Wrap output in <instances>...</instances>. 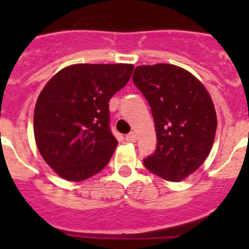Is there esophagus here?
<instances>
[{"label": "esophagus", "instance_id": "esophagus-1", "mask_svg": "<svg viewBox=\"0 0 249 249\" xmlns=\"http://www.w3.org/2000/svg\"><path fill=\"white\" fill-rule=\"evenodd\" d=\"M125 140H126L127 142L135 143L137 141V135L135 134V132H130V134H127L126 136H125Z\"/></svg>", "mask_w": 249, "mask_h": 249}]
</instances>
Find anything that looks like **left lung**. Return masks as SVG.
<instances>
[{
	"label": "left lung",
	"instance_id": "8db88e82",
	"mask_svg": "<svg viewBox=\"0 0 249 249\" xmlns=\"http://www.w3.org/2000/svg\"><path fill=\"white\" fill-rule=\"evenodd\" d=\"M135 85L152 109L157 148L145 169L171 182L196 171L210 154L217 115L210 94L187 70L170 64L135 69Z\"/></svg>",
	"mask_w": 249,
	"mask_h": 249
}]
</instances>
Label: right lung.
Here are the masks:
<instances>
[{
  "label": "right lung",
  "instance_id": "obj_1",
  "mask_svg": "<svg viewBox=\"0 0 249 249\" xmlns=\"http://www.w3.org/2000/svg\"><path fill=\"white\" fill-rule=\"evenodd\" d=\"M134 66L78 64L57 72L39 94L34 114L36 144L60 177L80 182L101 171L118 141L110 131V97Z\"/></svg>",
  "mask_w": 249,
  "mask_h": 249
}]
</instances>
